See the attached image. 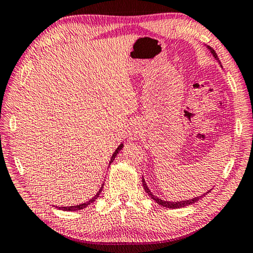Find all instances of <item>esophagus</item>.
Returning <instances> with one entry per match:
<instances>
[{"label": "esophagus", "mask_w": 253, "mask_h": 253, "mask_svg": "<svg viewBox=\"0 0 253 253\" xmlns=\"http://www.w3.org/2000/svg\"><path fill=\"white\" fill-rule=\"evenodd\" d=\"M140 135H142V130H140L139 126H137L136 124H135V125H132L131 129H130V137H131V138L137 139V138H139Z\"/></svg>", "instance_id": "esophagus-1"}]
</instances>
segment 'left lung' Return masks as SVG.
<instances>
[{
  "instance_id": "obj_1",
  "label": "left lung",
  "mask_w": 253,
  "mask_h": 253,
  "mask_svg": "<svg viewBox=\"0 0 253 253\" xmlns=\"http://www.w3.org/2000/svg\"><path fill=\"white\" fill-rule=\"evenodd\" d=\"M208 49L210 50V52H211V53L213 54V57H214V58H215L216 60H219V59H217V55H216V53H215V51H214L212 48H210V46H208ZM221 67H222V66H221ZM142 182H143L144 190H145V192H146V193L148 194L149 198H151L152 200L155 201V202H156L157 204H160L161 207L169 208V209H181V208L188 207V205H192V204L196 203V202H198L199 200L202 199L203 196L207 195V194L209 193V192H211V190H210V191H208V192H207V193H204V194L200 195V196H196V198H193V199L185 200V201H176V202H172V201H165V200H162V199H160V198H157L156 195H154V194L152 193V192H151V190H149V188H148L147 184H146V182H145L144 177H143V179H142Z\"/></svg>"
}]
</instances>
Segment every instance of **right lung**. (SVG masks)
Listing matches in <instances>:
<instances>
[{"label":"right lung","instance_id":"right-lung-1","mask_svg":"<svg viewBox=\"0 0 253 253\" xmlns=\"http://www.w3.org/2000/svg\"><path fill=\"white\" fill-rule=\"evenodd\" d=\"M123 147H124V144H121V145H119V146L116 148V151H115V153L113 154V156H111V158H110L109 165L115 161V157L117 156V154L119 153V151H122ZM102 188H104V184H102V185H101L100 190L97 192V194H96L95 196H93L92 199L89 200L88 202L83 203V204H79V205H71V207H57V205H55V208L59 209V210H62V211H79V210H83V209H84V208H87L88 205H90L91 203L95 202V201H96L98 198H99V195H100V193H101Z\"/></svg>","mask_w":253,"mask_h":253}]
</instances>
